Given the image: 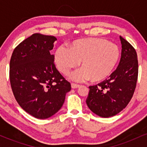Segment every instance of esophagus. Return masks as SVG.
Listing matches in <instances>:
<instances>
[{"label":"esophagus","mask_w":147,"mask_h":147,"mask_svg":"<svg viewBox=\"0 0 147 147\" xmlns=\"http://www.w3.org/2000/svg\"><path fill=\"white\" fill-rule=\"evenodd\" d=\"M80 86L78 85V84H71V88H72L75 89V88H79Z\"/></svg>","instance_id":"obj_1"}]
</instances>
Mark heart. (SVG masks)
Wrapping results in <instances>:
<instances>
[{"mask_svg": "<svg viewBox=\"0 0 147 147\" xmlns=\"http://www.w3.org/2000/svg\"><path fill=\"white\" fill-rule=\"evenodd\" d=\"M119 55V48L115 43L104 38H88L72 42L70 48L60 45L55 52V61L57 68L64 75L80 63L82 68L72 74V80L82 82L90 79L97 83L111 75Z\"/></svg>", "mask_w": 147, "mask_h": 147, "instance_id": "1", "label": "heart"}]
</instances>
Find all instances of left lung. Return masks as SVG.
<instances>
[{"label": "left lung", "mask_w": 147, "mask_h": 147, "mask_svg": "<svg viewBox=\"0 0 147 147\" xmlns=\"http://www.w3.org/2000/svg\"><path fill=\"white\" fill-rule=\"evenodd\" d=\"M122 44L118 67L109 79L89 86L86 104L90 110L102 117H110L122 111L132 98L137 83L138 61L136 50L119 36Z\"/></svg>", "instance_id": "obj_1"}]
</instances>
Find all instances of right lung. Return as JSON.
Masks as SVG:
<instances>
[{
  "label": "right lung",
  "mask_w": 147,
  "mask_h": 147,
  "mask_svg": "<svg viewBox=\"0 0 147 147\" xmlns=\"http://www.w3.org/2000/svg\"><path fill=\"white\" fill-rule=\"evenodd\" d=\"M56 37L36 33L14 49L9 63L11 89L18 104L38 119L60 110L71 86L57 70L54 55Z\"/></svg>",
  "instance_id": "add662e5"
}]
</instances>
